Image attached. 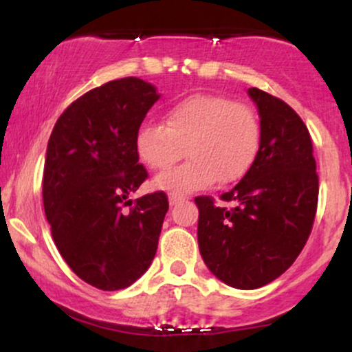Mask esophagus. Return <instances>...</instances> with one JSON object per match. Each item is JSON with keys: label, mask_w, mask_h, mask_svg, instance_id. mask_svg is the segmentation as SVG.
<instances>
[{"label": "esophagus", "mask_w": 352, "mask_h": 352, "mask_svg": "<svg viewBox=\"0 0 352 352\" xmlns=\"http://www.w3.org/2000/svg\"><path fill=\"white\" fill-rule=\"evenodd\" d=\"M182 200H184V197L173 195V193H172L170 197H168V201H170V205H177V204H179V201H182Z\"/></svg>", "instance_id": "34e87169"}]
</instances>
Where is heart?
<instances>
[{
	"instance_id": "obj_1",
	"label": "heart",
	"mask_w": 352,
	"mask_h": 352,
	"mask_svg": "<svg viewBox=\"0 0 352 352\" xmlns=\"http://www.w3.org/2000/svg\"><path fill=\"white\" fill-rule=\"evenodd\" d=\"M260 137V119L248 104L218 94H195L168 109L165 125H140L135 152L147 167L167 170L184 157L185 148L188 162L160 173L155 185L172 193H190L217 180H240L256 159Z\"/></svg>"
}]
</instances>
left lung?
<instances>
[{"mask_svg": "<svg viewBox=\"0 0 352 352\" xmlns=\"http://www.w3.org/2000/svg\"><path fill=\"white\" fill-rule=\"evenodd\" d=\"M260 114V148L245 177L220 200L197 197L200 254L218 280L254 289L276 280L308 241L319 182L313 142L301 117L285 100L248 89Z\"/></svg>", "mask_w": 352, "mask_h": 352, "instance_id": "left-lung-1", "label": "left lung"}]
</instances>
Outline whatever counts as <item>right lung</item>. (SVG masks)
Listing matches in <instances>:
<instances>
[{
	"label": "right lung",
	"mask_w": 352,
	"mask_h": 352,
	"mask_svg": "<svg viewBox=\"0 0 352 352\" xmlns=\"http://www.w3.org/2000/svg\"><path fill=\"white\" fill-rule=\"evenodd\" d=\"M159 98L139 78L111 80L76 99L47 142L43 204L52 240L72 272L104 292L139 280L159 245L167 195L129 200L148 177L135 132Z\"/></svg>",
	"instance_id": "right-lung-1"
}]
</instances>
